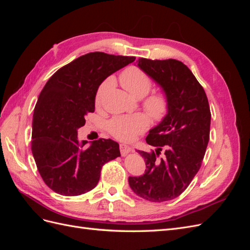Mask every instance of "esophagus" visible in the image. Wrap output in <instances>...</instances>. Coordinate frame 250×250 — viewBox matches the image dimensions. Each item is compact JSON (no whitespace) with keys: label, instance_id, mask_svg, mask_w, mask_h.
I'll use <instances>...</instances> for the list:
<instances>
[{"label":"esophagus","instance_id":"1","mask_svg":"<svg viewBox=\"0 0 250 250\" xmlns=\"http://www.w3.org/2000/svg\"><path fill=\"white\" fill-rule=\"evenodd\" d=\"M120 151H121V154H122V156H125L128 153H130L131 149L128 146L124 145V144H122V145H120Z\"/></svg>","mask_w":250,"mask_h":250}]
</instances>
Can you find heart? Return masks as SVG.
I'll list each match as a JSON object with an SVG mask.
<instances>
[{"label":"heart","instance_id":"obj_1","mask_svg":"<svg viewBox=\"0 0 250 250\" xmlns=\"http://www.w3.org/2000/svg\"><path fill=\"white\" fill-rule=\"evenodd\" d=\"M120 83L128 93L135 98H143L152 87V79L147 73L138 66H128L120 75ZM113 85L112 79L104 80L96 93V104L102 103L103 97ZM144 109L154 121H162L169 111V98L163 90H156L144 98L142 102ZM150 121L145 113H133L129 116H118L108 122V131L116 139L122 142H132L140 134L145 132Z\"/></svg>","mask_w":250,"mask_h":250}]
</instances>
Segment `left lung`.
<instances>
[{"mask_svg":"<svg viewBox=\"0 0 250 250\" xmlns=\"http://www.w3.org/2000/svg\"><path fill=\"white\" fill-rule=\"evenodd\" d=\"M138 62L164 88L170 107L162 123L146 138L148 145L156 150H138L146 163L145 174L128 181L140 197L152 202L168 201L185 192L201 167L209 140L208 100L198 80L181 62L147 58Z\"/></svg>","mask_w":250,"mask_h":250,"instance_id":"8db88e82","label":"left lung"}]
</instances>
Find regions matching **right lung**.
<instances>
[{
    "label": "right lung",
    "mask_w": 250,
    "mask_h": 250,
    "mask_svg": "<svg viewBox=\"0 0 250 250\" xmlns=\"http://www.w3.org/2000/svg\"><path fill=\"white\" fill-rule=\"evenodd\" d=\"M133 56L93 52L60 67L43 86L36 102L31 150L42 180L63 196L84 194L97 186L103 166L121 156L110 139L78 142L77 129L95 111V97L102 81L134 62Z\"/></svg>",
    "instance_id": "add662e5"
}]
</instances>
